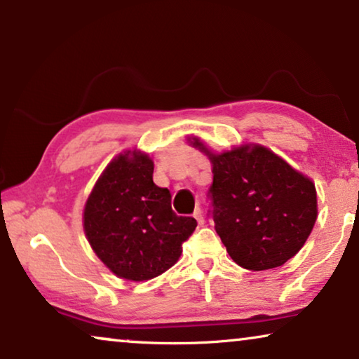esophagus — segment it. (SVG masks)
Masks as SVG:
<instances>
[{"label": "esophagus", "mask_w": 359, "mask_h": 359, "mask_svg": "<svg viewBox=\"0 0 359 359\" xmlns=\"http://www.w3.org/2000/svg\"><path fill=\"white\" fill-rule=\"evenodd\" d=\"M194 217H196V220H198L199 225L204 224V214H203V210H201V208H196Z\"/></svg>", "instance_id": "obj_1"}]
</instances>
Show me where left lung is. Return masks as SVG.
Masks as SVG:
<instances>
[{"instance_id": "obj_1", "label": "left lung", "mask_w": 359, "mask_h": 359, "mask_svg": "<svg viewBox=\"0 0 359 359\" xmlns=\"http://www.w3.org/2000/svg\"><path fill=\"white\" fill-rule=\"evenodd\" d=\"M191 145L212 163V219L230 258L252 271L283 266L317 220L312 180L258 144L222 154H212L198 137Z\"/></svg>"}]
</instances>
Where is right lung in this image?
Returning a JSON list of instances; mask_svg holds the SVG:
<instances>
[{
    "label": "right lung",
    "mask_w": 359,
    "mask_h": 359,
    "mask_svg": "<svg viewBox=\"0 0 359 359\" xmlns=\"http://www.w3.org/2000/svg\"><path fill=\"white\" fill-rule=\"evenodd\" d=\"M196 225L194 217L173 212L170 191L154 183V160L140 150H127L106 166L83 210L93 252L129 281L173 266Z\"/></svg>",
    "instance_id": "obj_1"
}]
</instances>
